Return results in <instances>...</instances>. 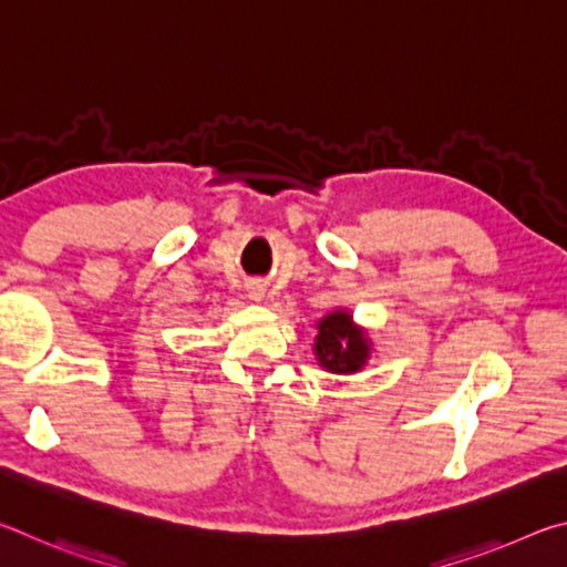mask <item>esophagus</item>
<instances>
[{
  "label": "esophagus",
  "mask_w": 567,
  "mask_h": 567,
  "mask_svg": "<svg viewBox=\"0 0 567 567\" xmlns=\"http://www.w3.org/2000/svg\"><path fill=\"white\" fill-rule=\"evenodd\" d=\"M247 297L252 302H262L265 300V285H260V282H249L247 285Z\"/></svg>",
  "instance_id": "34e87169"
}]
</instances>
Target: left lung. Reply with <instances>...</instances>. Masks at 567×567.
I'll use <instances>...</instances> for the list:
<instances>
[{"label":"left lung","instance_id":"obj_1","mask_svg":"<svg viewBox=\"0 0 567 567\" xmlns=\"http://www.w3.org/2000/svg\"><path fill=\"white\" fill-rule=\"evenodd\" d=\"M315 358L334 375H350L364 368L370 358L368 332L352 322L348 310H334L318 322Z\"/></svg>","mask_w":567,"mask_h":567}]
</instances>
